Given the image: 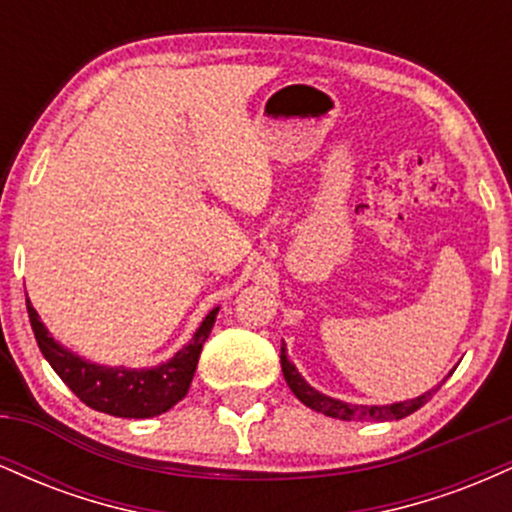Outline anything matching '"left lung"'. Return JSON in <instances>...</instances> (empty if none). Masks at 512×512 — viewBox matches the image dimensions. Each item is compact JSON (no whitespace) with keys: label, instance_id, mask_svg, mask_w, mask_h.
Wrapping results in <instances>:
<instances>
[{"label":"left lung","instance_id":"1","mask_svg":"<svg viewBox=\"0 0 512 512\" xmlns=\"http://www.w3.org/2000/svg\"><path fill=\"white\" fill-rule=\"evenodd\" d=\"M281 370H284L286 385L291 387L293 395L301 399L305 407L322 411L325 416H332V419H342V421H351V419H358V421H397V419H404V416L414 414L416 409L424 407L428 399L433 397V392H436L440 387L438 385L436 390H428L416 399H407V402L385 404V407H366V404L339 402V399H332V397L322 395V392L313 390V387H310L301 378V373H298L296 366H293L289 358H286L284 346H281Z\"/></svg>","mask_w":512,"mask_h":512}]
</instances>
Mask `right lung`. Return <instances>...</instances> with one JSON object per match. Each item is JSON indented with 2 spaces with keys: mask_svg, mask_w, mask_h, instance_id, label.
Returning <instances> with one entry per match:
<instances>
[{
  "mask_svg": "<svg viewBox=\"0 0 512 512\" xmlns=\"http://www.w3.org/2000/svg\"><path fill=\"white\" fill-rule=\"evenodd\" d=\"M26 308L35 342L69 390L91 409L110 416H122V419H151V416L168 411L187 395L192 378H195L202 346L214 327L216 313H219V308L211 310L199 325L195 337L190 339V344L182 346L168 363L146 370H127L96 366V363H88L67 351L50 337L31 301L26 303Z\"/></svg>",
  "mask_w": 512,
  "mask_h": 512,
  "instance_id": "right-lung-1",
  "label": "right lung"
}]
</instances>
